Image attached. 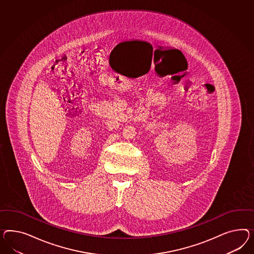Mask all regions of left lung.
<instances>
[{
    "mask_svg": "<svg viewBox=\"0 0 254 254\" xmlns=\"http://www.w3.org/2000/svg\"><path fill=\"white\" fill-rule=\"evenodd\" d=\"M173 50H176V49H173Z\"/></svg>",
    "mask_w": 254,
    "mask_h": 254,
    "instance_id": "8db88e82",
    "label": "left lung"
}]
</instances>
